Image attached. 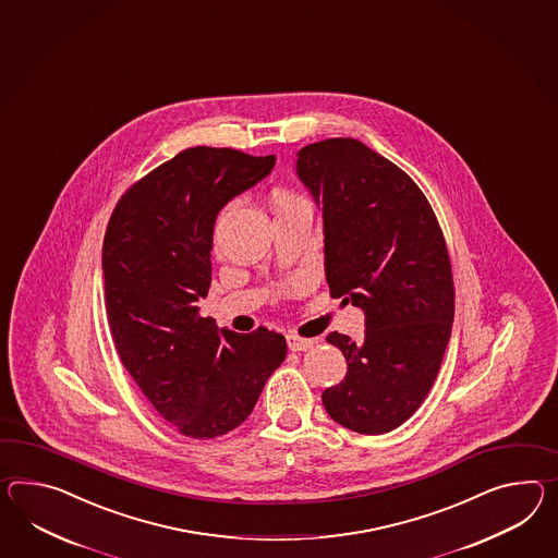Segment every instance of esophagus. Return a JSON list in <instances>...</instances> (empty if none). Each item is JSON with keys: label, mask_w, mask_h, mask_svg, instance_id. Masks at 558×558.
<instances>
[{"label": "esophagus", "mask_w": 558, "mask_h": 558, "mask_svg": "<svg viewBox=\"0 0 558 558\" xmlns=\"http://www.w3.org/2000/svg\"><path fill=\"white\" fill-rule=\"evenodd\" d=\"M286 342H288L290 351H308V349H313L314 344H316V340L304 339V337L292 335V332L286 335Z\"/></svg>", "instance_id": "obj_1"}]
</instances>
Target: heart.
Masks as SVG:
<instances>
[{
  "instance_id": "b5f03b06",
  "label": "heart",
  "mask_w": 558,
  "mask_h": 558,
  "mask_svg": "<svg viewBox=\"0 0 558 558\" xmlns=\"http://www.w3.org/2000/svg\"><path fill=\"white\" fill-rule=\"evenodd\" d=\"M274 209L280 211V209H288V207H294V205L306 204L300 195L292 193V191L278 190L274 191L272 195Z\"/></svg>"
}]
</instances>
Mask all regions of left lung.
Listing matches in <instances>:
<instances>
[{
	"label": "left lung",
	"instance_id": "1",
	"mask_svg": "<svg viewBox=\"0 0 558 558\" xmlns=\"http://www.w3.org/2000/svg\"><path fill=\"white\" fill-rule=\"evenodd\" d=\"M296 173L325 219L330 296L365 313V339L330 332L347 375L323 393L356 434L399 427L434 385L453 323L448 245L415 181L356 138L299 150Z\"/></svg>",
	"mask_w": 558,
	"mask_h": 558
}]
</instances>
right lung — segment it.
Listing matches in <instances>:
<instances>
[{"label": "right lung", "mask_w": 558, "mask_h": 558, "mask_svg": "<svg viewBox=\"0 0 558 558\" xmlns=\"http://www.w3.org/2000/svg\"><path fill=\"white\" fill-rule=\"evenodd\" d=\"M276 157L191 147L124 193L102 245L110 335L124 368L165 422L193 439L247 420L286 339L240 335L199 316L211 284L221 207L272 171Z\"/></svg>", "instance_id": "right-lung-1"}]
</instances>
